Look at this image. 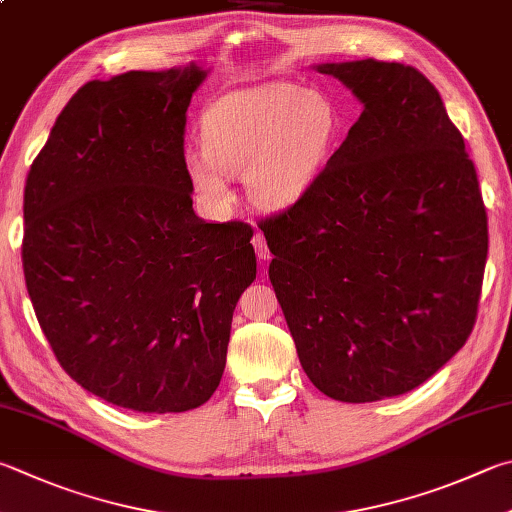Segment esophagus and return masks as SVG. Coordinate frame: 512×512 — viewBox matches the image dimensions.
<instances>
[{
    "mask_svg": "<svg viewBox=\"0 0 512 512\" xmlns=\"http://www.w3.org/2000/svg\"><path fill=\"white\" fill-rule=\"evenodd\" d=\"M253 246H255V253H257V257L262 259V262H266V259H271V250H268L266 237L262 235V232H255V237H253Z\"/></svg>",
    "mask_w": 512,
    "mask_h": 512,
    "instance_id": "34e87169",
    "label": "esophagus"
}]
</instances>
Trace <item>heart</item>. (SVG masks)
Returning <instances> with one entry per match:
<instances>
[{
  "instance_id": "obj_1",
  "label": "heart",
  "mask_w": 512,
  "mask_h": 512,
  "mask_svg": "<svg viewBox=\"0 0 512 512\" xmlns=\"http://www.w3.org/2000/svg\"><path fill=\"white\" fill-rule=\"evenodd\" d=\"M338 136V116L318 91L268 82L219 98L201 120L203 147L185 152V174L203 199L226 206V176H241L259 208L293 206L318 179Z\"/></svg>"
}]
</instances>
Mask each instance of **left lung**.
Here are the masks:
<instances>
[{
	"label": "left lung",
	"instance_id": "obj_1",
	"mask_svg": "<svg viewBox=\"0 0 512 512\" xmlns=\"http://www.w3.org/2000/svg\"><path fill=\"white\" fill-rule=\"evenodd\" d=\"M315 69L362 114L304 197L259 228L306 376L336 401L374 403L466 345L488 217L463 136L421 71L371 58Z\"/></svg>",
	"mask_w": 512,
	"mask_h": 512
}]
</instances>
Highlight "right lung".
<instances>
[{
    "label": "right lung",
    "mask_w": 512,
    "mask_h": 512,
    "mask_svg": "<svg viewBox=\"0 0 512 512\" xmlns=\"http://www.w3.org/2000/svg\"><path fill=\"white\" fill-rule=\"evenodd\" d=\"M206 76L190 62L87 82L24 188L37 322L78 385L134 412H188L215 394L257 275L253 228L192 210L185 111Z\"/></svg>",
    "instance_id": "add662e5"
}]
</instances>
